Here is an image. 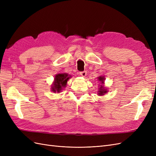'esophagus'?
Returning a JSON list of instances; mask_svg holds the SVG:
<instances>
[{"label":"esophagus","instance_id":"34e87169","mask_svg":"<svg viewBox=\"0 0 156 156\" xmlns=\"http://www.w3.org/2000/svg\"><path fill=\"white\" fill-rule=\"evenodd\" d=\"M87 73L86 71H83V72H80V75H81L82 77H85L86 75H87Z\"/></svg>","mask_w":156,"mask_h":156}]
</instances>
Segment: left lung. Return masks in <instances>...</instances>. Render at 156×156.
<instances>
[{
	"mask_svg": "<svg viewBox=\"0 0 156 156\" xmlns=\"http://www.w3.org/2000/svg\"><path fill=\"white\" fill-rule=\"evenodd\" d=\"M98 79H99V81H101L102 84L103 83V82H104V78H103V77H99ZM98 92H99V94H98L99 95H103V94L107 92V90H106V89L103 88V86H101V87L100 88V90H99Z\"/></svg>",
	"mask_w": 156,
	"mask_h": 156,
	"instance_id": "obj_1",
	"label": "left lung"
}]
</instances>
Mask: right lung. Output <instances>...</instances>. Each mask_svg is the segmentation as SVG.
<instances>
[{
	"label": "right lung",
	"mask_w": 156,
	"mask_h": 156,
	"mask_svg": "<svg viewBox=\"0 0 156 156\" xmlns=\"http://www.w3.org/2000/svg\"><path fill=\"white\" fill-rule=\"evenodd\" d=\"M68 73L57 74L55 77V82L53 86L52 87V90L56 92H60L62 87L66 85L68 80L70 78Z\"/></svg>",
	"instance_id": "right-lung-1"
}]
</instances>
